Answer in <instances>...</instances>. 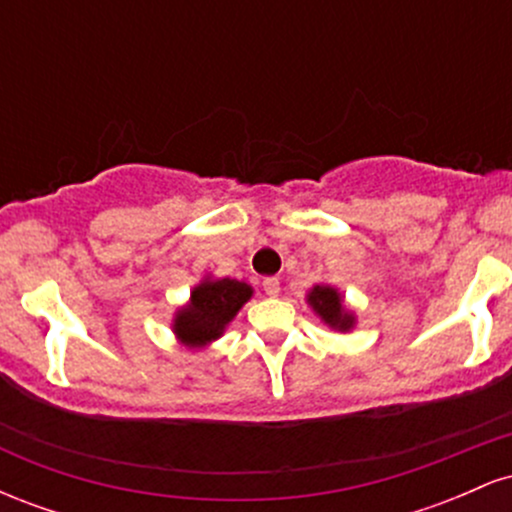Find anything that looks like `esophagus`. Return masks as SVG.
Masks as SVG:
<instances>
[{"instance_id": "obj_1", "label": "esophagus", "mask_w": 512, "mask_h": 512, "mask_svg": "<svg viewBox=\"0 0 512 512\" xmlns=\"http://www.w3.org/2000/svg\"><path fill=\"white\" fill-rule=\"evenodd\" d=\"M262 289H264V293H267V296H279V291H281V286H279V279H276V276H267V279L262 281Z\"/></svg>"}]
</instances>
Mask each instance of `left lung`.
Instances as JSON below:
<instances>
[{"instance_id":"8db88e82","label":"left lung","mask_w":512,"mask_h":512,"mask_svg":"<svg viewBox=\"0 0 512 512\" xmlns=\"http://www.w3.org/2000/svg\"><path fill=\"white\" fill-rule=\"evenodd\" d=\"M308 303L310 308L315 310V315H320V320L325 322L327 327H332V330L349 332L351 327L356 325V317L344 305L342 293L332 289V286H325V284L313 286L308 293Z\"/></svg>"}]
</instances>
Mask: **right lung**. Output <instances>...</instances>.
Listing matches in <instances>:
<instances>
[{
	"instance_id": "right-lung-1",
	"label": "right lung",
	"mask_w": 512,
	"mask_h": 512,
	"mask_svg": "<svg viewBox=\"0 0 512 512\" xmlns=\"http://www.w3.org/2000/svg\"><path fill=\"white\" fill-rule=\"evenodd\" d=\"M252 298V286L238 279H207L190 293V303L175 313L173 332L187 349H204L219 339L228 322Z\"/></svg>"
}]
</instances>
